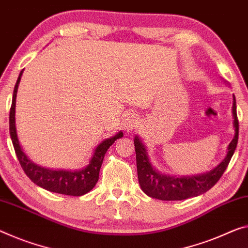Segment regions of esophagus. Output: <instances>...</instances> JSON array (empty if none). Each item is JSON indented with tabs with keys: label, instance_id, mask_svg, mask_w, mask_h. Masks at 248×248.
<instances>
[{
	"label": "esophagus",
	"instance_id": "34e87169",
	"mask_svg": "<svg viewBox=\"0 0 248 248\" xmlns=\"http://www.w3.org/2000/svg\"><path fill=\"white\" fill-rule=\"evenodd\" d=\"M138 117L135 113H127L124 119V129L127 132H131L138 125Z\"/></svg>",
	"mask_w": 248,
	"mask_h": 248
}]
</instances>
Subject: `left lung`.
I'll list each match as a JSON object with an SVG mask.
<instances>
[{
  "mask_svg": "<svg viewBox=\"0 0 248 248\" xmlns=\"http://www.w3.org/2000/svg\"><path fill=\"white\" fill-rule=\"evenodd\" d=\"M233 115L234 138L227 147L226 155L221 163L209 172L195 175L175 176L162 173L156 170L149 156V153L144 143L139 136L135 137L137 171H138L139 184L142 191L150 198L158 199L161 201H181L188 198L201 195L214 186L219 178L226 170L230 161L233 156L238 140V120L236 115V100L233 95Z\"/></svg>",
  "mask_w": 248,
  "mask_h": 248,
  "instance_id": "left-lung-1",
  "label": "left lung"
}]
</instances>
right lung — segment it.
<instances>
[{
	"label": "right lung",
	"instance_id": "1",
	"mask_svg": "<svg viewBox=\"0 0 248 248\" xmlns=\"http://www.w3.org/2000/svg\"><path fill=\"white\" fill-rule=\"evenodd\" d=\"M24 69L19 73L16 84H15L13 92V99H12V106L10 110V135L12 142L14 145V150L16 153L17 159L21 163L23 170L26 175L36 184V186L45 188L47 191L55 192V193L72 195V196H80L89 191H92L93 186H96L98 179H99V171L103 164L105 155L109 149L110 145L115 142L117 139L123 138L124 132L119 131L113 137L97 145L93 152L92 158H90L88 164L79 170H60V169H49L41 167L33 162L26 153L23 150L21 143H19L16 125H15V107H16V93L17 88L21 81V77Z\"/></svg>",
	"mask_w": 248,
	"mask_h": 248
}]
</instances>
